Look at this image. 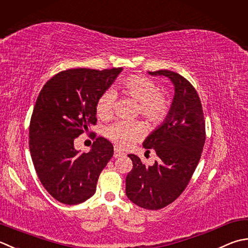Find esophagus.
<instances>
[{
    "label": "esophagus",
    "mask_w": 248,
    "mask_h": 248,
    "mask_svg": "<svg viewBox=\"0 0 248 248\" xmlns=\"http://www.w3.org/2000/svg\"><path fill=\"white\" fill-rule=\"evenodd\" d=\"M124 152H121V150H120L119 148H116V147H115V149H114V157H115V158H119V157H121V156H124Z\"/></svg>",
    "instance_id": "34e87169"
}]
</instances>
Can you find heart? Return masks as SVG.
Here are the masks:
<instances>
[{
    "label": "heart",
    "instance_id": "1",
    "mask_svg": "<svg viewBox=\"0 0 248 248\" xmlns=\"http://www.w3.org/2000/svg\"><path fill=\"white\" fill-rule=\"evenodd\" d=\"M119 88L124 94L139 103V111L150 124L162 123L170 111V100L160 92L154 80L143 76H133L120 82ZM116 93L108 89L102 92L96 100L95 111L102 119H108L113 115ZM144 128L140 121L117 120L105 128V137L119 147H129L143 135Z\"/></svg>",
    "mask_w": 248,
    "mask_h": 248
}]
</instances>
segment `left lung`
<instances>
[{"label": "left lung", "mask_w": 248, "mask_h": 248, "mask_svg": "<svg viewBox=\"0 0 248 248\" xmlns=\"http://www.w3.org/2000/svg\"><path fill=\"white\" fill-rule=\"evenodd\" d=\"M148 73L171 79L175 94L164 123L143 143L147 152H156L157 161L147 167L128 155L133 168L125 177V193L140 207L160 210L175 201L190 182L205 143V120L200 98L185 77L169 70Z\"/></svg>", "instance_id": "1"}]
</instances>
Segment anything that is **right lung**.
<instances>
[{
	"label": "right lung",
	"mask_w": 248,
	"mask_h": 248,
	"mask_svg": "<svg viewBox=\"0 0 248 248\" xmlns=\"http://www.w3.org/2000/svg\"><path fill=\"white\" fill-rule=\"evenodd\" d=\"M121 71V67L62 71L44 85L37 96L29 146L42 185L57 201L74 205L94 195L114 147L109 140L98 138L89 153L79 154L74 143L96 124V100ZM91 135L95 138L94 133Z\"/></svg>",
	"instance_id": "obj_1"
}]
</instances>
